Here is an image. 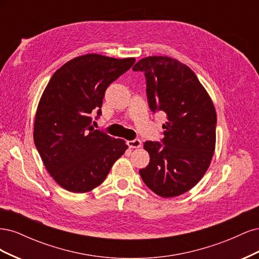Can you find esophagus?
<instances>
[{
  "label": "esophagus",
  "instance_id": "1",
  "mask_svg": "<svg viewBox=\"0 0 259 259\" xmlns=\"http://www.w3.org/2000/svg\"><path fill=\"white\" fill-rule=\"evenodd\" d=\"M127 146L130 148H139L142 147V142L139 139H134V140H128Z\"/></svg>",
  "mask_w": 259,
  "mask_h": 259
}]
</instances>
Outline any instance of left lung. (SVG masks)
<instances>
[{"label": "left lung", "instance_id": "left-lung-1", "mask_svg": "<svg viewBox=\"0 0 259 259\" xmlns=\"http://www.w3.org/2000/svg\"><path fill=\"white\" fill-rule=\"evenodd\" d=\"M133 70L145 73L150 110L167 116L161 143L144 144L150 162L139 174L160 197H177L197 185L209 166L216 143L215 107L197 75L177 59L146 57Z\"/></svg>", "mask_w": 259, "mask_h": 259}]
</instances>
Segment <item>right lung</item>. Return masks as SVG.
I'll list each match as a JSON object with an SVG mask.
<instances>
[{"label":"right lung","mask_w":259,"mask_h":259,"mask_svg":"<svg viewBox=\"0 0 259 259\" xmlns=\"http://www.w3.org/2000/svg\"><path fill=\"white\" fill-rule=\"evenodd\" d=\"M98 54L75 57L53 74L37 106L33 139L44 165L64 189L84 193L106 179L127 145L92 126L107 88L134 65Z\"/></svg>","instance_id":"add662e5"}]
</instances>
